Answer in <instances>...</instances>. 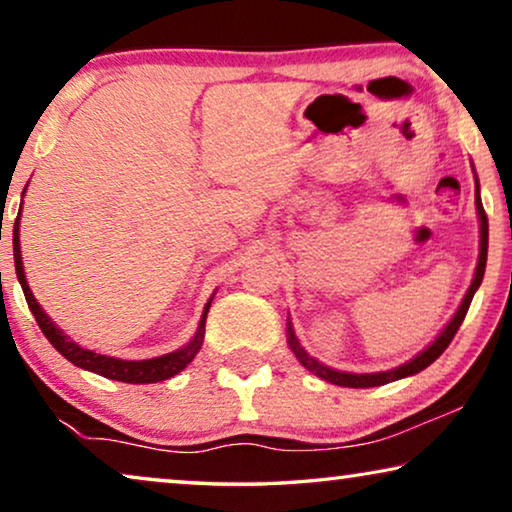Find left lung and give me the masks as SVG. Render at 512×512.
<instances>
[{"instance_id":"obj_1","label":"left lung","mask_w":512,"mask_h":512,"mask_svg":"<svg viewBox=\"0 0 512 512\" xmlns=\"http://www.w3.org/2000/svg\"><path fill=\"white\" fill-rule=\"evenodd\" d=\"M475 172V167H473ZM475 209H478V221H480V254H478V265H475V275H473V282L468 286L464 300H461V305L457 307V312L452 314V319L447 321L443 326V331L436 335V340L431 342L429 347H424L422 352L417 356H412L410 361H405L403 366H396L391 370H380V373H347V370H335L331 366H324V363L314 359L305 352V347L300 345V340L296 338V331H293L291 326V319H286V342H289L291 352L296 354V359L303 363V366L314 373L321 380L331 382V384H338V387H349V389H368V387H382V384H389V382H396V380H403V377H410V375H417L422 373L424 368H429L433 361L438 359L440 354L445 352L447 345H450L454 333L459 331L461 321H464L468 307H471V300L475 296V291L480 289L482 284V277H485V265H487V244H489V226H487V214L485 209H482V200H480V184H478V174H475Z\"/></svg>"}]
</instances>
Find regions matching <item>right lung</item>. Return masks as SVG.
I'll return each mask as SVG.
<instances>
[{
    "label": "right lung",
    "mask_w": 512,
    "mask_h": 512,
    "mask_svg": "<svg viewBox=\"0 0 512 512\" xmlns=\"http://www.w3.org/2000/svg\"><path fill=\"white\" fill-rule=\"evenodd\" d=\"M23 195H25V191H23ZM20 205H23V202H20ZM20 212H23V207H20ZM13 261H16L18 282H20V286H23L25 300H27V305H30L34 319H37L41 333H44L48 342H51V345L58 349V352L65 356L67 361H72L74 366L90 370V373H95V375L107 377V380H118V382H128V384H153V382L170 380V377L181 373V370H184L188 363L195 359V354L200 352L202 340H205L207 312H209V307H212L214 296L207 300L205 310H202L198 331H195L193 338L188 340L184 347L174 349V352H170V354L156 356V359L125 361V359H116V356L97 354V352H90V349H86V347H81L79 342H74L72 338H69V335L62 331V328L44 312V307H41L39 300L34 298V293L25 277L23 254H20V214L16 219V226H13Z\"/></svg>",
    "instance_id": "add662e5"
}]
</instances>
